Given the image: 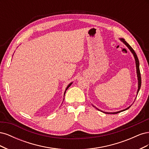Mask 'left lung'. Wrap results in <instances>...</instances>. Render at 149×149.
Here are the masks:
<instances>
[{
  "instance_id": "8db88e82",
  "label": "left lung",
  "mask_w": 149,
  "mask_h": 149,
  "mask_svg": "<svg viewBox=\"0 0 149 149\" xmlns=\"http://www.w3.org/2000/svg\"><path fill=\"white\" fill-rule=\"evenodd\" d=\"M120 40L126 46H127L129 48V49H130V52H131L133 53V55H134V58H135V60H136V68H137V77H138V90H137V94H138L139 90H140V88H141V72H140V69H139V59H138V58H137V56L136 55V52H134L133 48L131 47H130L127 42L125 41V40L123 39V38H120ZM130 107H127V109H125L123 110V111H119V112H106V114H118V113H119V112H120L121 111H125V110L128 109Z\"/></svg>"
}]
</instances>
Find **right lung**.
I'll return each mask as SVG.
<instances>
[{
  "label": "right lung",
  "mask_w": 149,
  "mask_h": 149,
  "mask_svg": "<svg viewBox=\"0 0 149 149\" xmlns=\"http://www.w3.org/2000/svg\"><path fill=\"white\" fill-rule=\"evenodd\" d=\"M71 84H72V83H70V84H69L68 86H67V88H66V90L68 89V88H69V87L71 85ZM65 92H66V91H65Z\"/></svg>",
  "instance_id": "add662e5"
}]
</instances>
